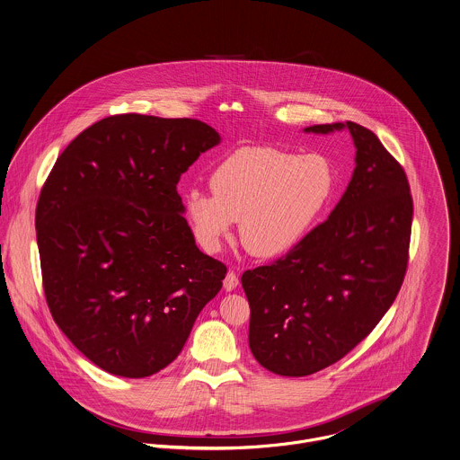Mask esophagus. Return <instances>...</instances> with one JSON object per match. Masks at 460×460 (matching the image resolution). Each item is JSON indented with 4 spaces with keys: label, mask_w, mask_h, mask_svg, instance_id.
Segmentation results:
<instances>
[{
    "label": "esophagus",
    "mask_w": 460,
    "mask_h": 460,
    "mask_svg": "<svg viewBox=\"0 0 460 460\" xmlns=\"http://www.w3.org/2000/svg\"><path fill=\"white\" fill-rule=\"evenodd\" d=\"M223 287H225L226 292H234V290L239 287V276H237L234 270H230V272L225 276Z\"/></svg>",
    "instance_id": "esophagus-1"
}]
</instances>
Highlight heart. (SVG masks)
Instances as JSON below:
<instances>
[{
	"mask_svg": "<svg viewBox=\"0 0 460 460\" xmlns=\"http://www.w3.org/2000/svg\"><path fill=\"white\" fill-rule=\"evenodd\" d=\"M334 186V168L320 155L244 147L212 170V193L191 190L184 195V212L204 250H219L234 221H241L244 248L272 258L302 241Z\"/></svg>",
	"mask_w": 460,
	"mask_h": 460,
	"instance_id": "heart-1",
	"label": "heart"
}]
</instances>
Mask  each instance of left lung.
Segmentation results:
<instances>
[{
  "label": "left lung",
  "mask_w": 460,
  "mask_h": 460,
  "mask_svg": "<svg viewBox=\"0 0 460 460\" xmlns=\"http://www.w3.org/2000/svg\"><path fill=\"white\" fill-rule=\"evenodd\" d=\"M355 170L334 210L293 250L243 274L250 348L267 371L309 376L341 360L385 316L401 290L413 221L408 177L376 135L346 121Z\"/></svg>",
  "instance_id": "8db88e82"
}]
</instances>
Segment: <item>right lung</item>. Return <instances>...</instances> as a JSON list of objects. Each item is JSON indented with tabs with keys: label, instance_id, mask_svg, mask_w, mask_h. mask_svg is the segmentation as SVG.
Segmentation results:
<instances>
[{
	"label": "right lung",
	"instance_id": "add662e5",
	"mask_svg": "<svg viewBox=\"0 0 460 460\" xmlns=\"http://www.w3.org/2000/svg\"><path fill=\"white\" fill-rule=\"evenodd\" d=\"M219 142L199 119L111 116L68 144L43 184L37 243L49 309L114 376L165 369L223 287L226 267L197 248L177 193Z\"/></svg>",
	"mask_w": 460,
	"mask_h": 460
}]
</instances>
